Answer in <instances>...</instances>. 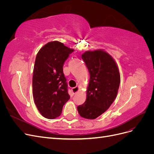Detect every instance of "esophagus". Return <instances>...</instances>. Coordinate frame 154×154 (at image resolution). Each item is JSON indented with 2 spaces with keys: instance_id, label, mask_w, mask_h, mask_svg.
I'll use <instances>...</instances> for the list:
<instances>
[{
  "instance_id": "1",
  "label": "esophagus",
  "mask_w": 154,
  "mask_h": 154,
  "mask_svg": "<svg viewBox=\"0 0 154 154\" xmlns=\"http://www.w3.org/2000/svg\"><path fill=\"white\" fill-rule=\"evenodd\" d=\"M78 91H79V87H77V86H76V87H73V88H72V91L74 94H76V93L78 92Z\"/></svg>"
}]
</instances>
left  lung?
<instances>
[{
  "instance_id": "8db88e82",
  "label": "left lung",
  "mask_w": 154,
  "mask_h": 154,
  "mask_svg": "<svg viewBox=\"0 0 154 154\" xmlns=\"http://www.w3.org/2000/svg\"><path fill=\"white\" fill-rule=\"evenodd\" d=\"M90 74L87 99L77 107L82 118L94 119L108 110L117 96L120 84L119 68L115 60L102 49L82 54Z\"/></svg>"
}]
</instances>
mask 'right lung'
Listing matches in <instances>:
<instances>
[{"mask_svg": "<svg viewBox=\"0 0 154 154\" xmlns=\"http://www.w3.org/2000/svg\"><path fill=\"white\" fill-rule=\"evenodd\" d=\"M73 51L60 42L53 41L44 45L36 54L32 95L37 109L45 118L58 117L70 99L63 66Z\"/></svg>", "mask_w": 154, "mask_h": 154, "instance_id": "right-lung-1", "label": "right lung"}]
</instances>
